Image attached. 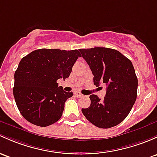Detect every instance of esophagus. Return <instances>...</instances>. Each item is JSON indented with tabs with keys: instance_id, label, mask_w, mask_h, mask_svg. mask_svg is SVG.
<instances>
[{
	"instance_id": "1",
	"label": "esophagus",
	"mask_w": 157,
	"mask_h": 157,
	"mask_svg": "<svg viewBox=\"0 0 157 157\" xmlns=\"http://www.w3.org/2000/svg\"><path fill=\"white\" fill-rule=\"evenodd\" d=\"M74 95H75L76 97H81V96H83V95H82V94L80 93V92H74Z\"/></svg>"
}]
</instances>
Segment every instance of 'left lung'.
Here are the masks:
<instances>
[{
    "mask_svg": "<svg viewBox=\"0 0 157 157\" xmlns=\"http://www.w3.org/2000/svg\"><path fill=\"white\" fill-rule=\"evenodd\" d=\"M79 50L94 75V85L107 86L104 99L91 95L90 106L82 108V113L98 128L117 126L128 116L137 98L138 78L132 63L113 49L94 47Z\"/></svg>",
    "mask_w": 157,
    "mask_h": 157,
    "instance_id": "1",
    "label": "left lung"
}]
</instances>
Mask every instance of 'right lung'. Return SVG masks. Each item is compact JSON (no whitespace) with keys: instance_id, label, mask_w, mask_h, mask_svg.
Returning <instances> with one entry per match:
<instances>
[{"instance_id":"1","label":"right lung","mask_w":157,"mask_h":157,"mask_svg":"<svg viewBox=\"0 0 157 157\" xmlns=\"http://www.w3.org/2000/svg\"><path fill=\"white\" fill-rule=\"evenodd\" d=\"M81 55L77 49H40L23 57L14 74L13 95L22 117L45 127L62 115L65 101L73 92L59 86V79L67 78Z\"/></svg>"}]
</instances>
